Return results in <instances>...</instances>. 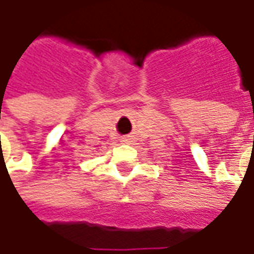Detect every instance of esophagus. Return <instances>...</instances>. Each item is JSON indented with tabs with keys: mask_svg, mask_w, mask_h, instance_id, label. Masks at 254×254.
<instances>
[{
	"mask_svg": "<svg viewBox=\"0 0 254 254\" xmlns=\"http://www.w3.org/2000/svg\"><path fill=\"white\" fill-rule=\"evenodd\" d=\"M122 142H125V143H127V142H129V139H127V137H125V139H122Z\"/></svg>",
	"mask_w": 254,
	"mask_h": 254,
	"instance_id": "obj_1",
	"label": "esophagus"
}]
</instances>
